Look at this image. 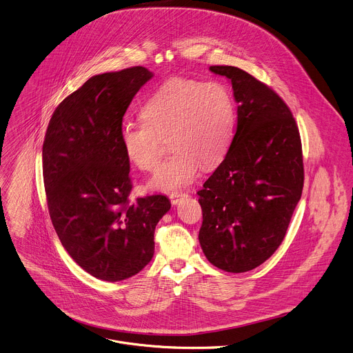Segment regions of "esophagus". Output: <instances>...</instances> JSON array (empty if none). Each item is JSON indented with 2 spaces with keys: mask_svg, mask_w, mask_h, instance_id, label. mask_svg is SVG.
Listing matches in <instances>:
<instances>
[{
  "mask_svg": "<svg viewBox=\"0 0 353 353\" xmlns=\"http://www.w3.org/2000/svg\"><path fill=\"white\" fill-rule=\"evenodd\" d=\"M187 196H188L187 194H183V192L180 194V192H179V194H172L169 198H170V202H172L173 205H177L183 198H187Z\"/></svg>",
  "mask_w": 353,
  "mask_h": 353,
  "instance_id": "34e87169",
  "label": "esophagus"
}]
</instances>
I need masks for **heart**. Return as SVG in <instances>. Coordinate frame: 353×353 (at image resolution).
<instances>
[{
  "label": "heart",
  "instance_id": "1",
  "mask_svg": "<svg viewBox=\"0 0 353 353\" xmlns=\"http://www.w3.org/2000/svg\"><path fill=\"white\" fill-rule=\"evenodd\" d=\"M143 122L126 123L121 144L130 163L151 172L165 141L174 152L150 180V188L174 192L191 184L201 166L213 168L227 155L236 123L231 90L220 82L173 78L154 92L140 111Z\"/></svg>",
  "mask_w": 353,
  "mask_h": 353
}]
</instances>
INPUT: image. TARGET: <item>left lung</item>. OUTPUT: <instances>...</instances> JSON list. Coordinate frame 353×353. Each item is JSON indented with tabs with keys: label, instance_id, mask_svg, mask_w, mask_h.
I'll return each instance as SVG.
<instances>
[{
	"label": "left lung",
	"instance_id": "1",
	"mask_svg": "<svg viewBox=\"0 0 353 353\" xmlns=\"http://www.w3.org/2000/svg\"><path fill=\"white\" fill-rule=\"evenodd\" d=\"M210 71L231 81L238 122L224 161L198 191L199 243L214 267L239 274L281 246L303 194V147L292 111L271 88L238 67Z\"/></svg>",
	"mask_w": 353,
	"mask_h": 353
}]
</instances>
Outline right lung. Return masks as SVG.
<instances>
[{
    "label": "right lung",
    "instance_id": "1",
    "mask_svg": "<svg viewBox=\"0 0 353 353\" xmlns=\"http://www.w3.org/2000/svg\"><path fill=\"white\" fill-rule=\"evenodd\" d=\"M154 74L137 65L89 78L54 110L42 145L48 209L70 257L92 276L119 282L154 256V231L170 209L165 195L129 203L122 118Z\"/></svg>",
    "mask_w": 353,
    "mask_h": 353
}]
</instances>
